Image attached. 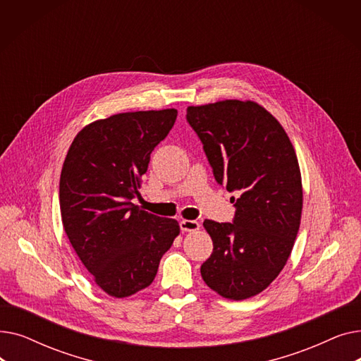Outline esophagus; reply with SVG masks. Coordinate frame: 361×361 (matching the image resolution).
Returning a JSON list of instances; mask_svg holds the SVG:
<instances>
[{"label": "esophagus", "instance_id": "34e87169", "mask_svg": "<svg viewBox=\"0 0 361 361\" xmlns=\"http://www.w3.org/2000/svg\"><path fill=\"white\" fill-rule=\"evenodd\" d=\"M180 228L181 231H197L200 228V224L197 221H193V219H183L180 222Z\"/></svg>", "mask_w": 361, "mask_h": 361}]
</instances>
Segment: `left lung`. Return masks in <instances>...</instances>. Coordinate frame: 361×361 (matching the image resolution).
<instances>
[{
  "label": "left lung",
  "mask_w": 361,
  "mask_h": 361,
  "mask_svg": "<svg viewBox=\"0 0 361 361\" xmlns=\"http://www.w3.org/2000/svg\"><path fill=\"white\" fill-rule=\"evenodd\" d=\"M187 121L203 143L215 180L240 193L233 197V222H203L214 252L202 264V278L225 298H250L286 267L300 228L295 150L279 121L253 101L188 106Z\"/></svg>",
  "instance_id": "1"
}]
</instances>
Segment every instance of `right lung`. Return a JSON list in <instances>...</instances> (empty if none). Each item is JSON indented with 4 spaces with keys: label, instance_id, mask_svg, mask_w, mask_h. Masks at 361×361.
<instances>
[{
    "label": "right lung",
    "instance_id": "obj_1",
    "mask_svg": "<svg viewBox=\"0 0 361 361\" xmlns=\"http://www.w3.org/2000/svg\"><path fill=\"white\" fill-rule=\"evenodd\" d=\"M177 109L116 114L83 127L60 177V209L74 252L108 295L149 287L180 234L176 219L142 211L139 196L150 154L166 137Z\"/></svg>",
    "mask_w": 361,
    "mask_h": 361
}]
</instances>
